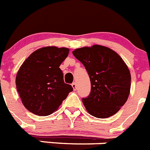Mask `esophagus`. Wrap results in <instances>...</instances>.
<instances>
[{
    "instance_id": "1",
    "label": "esophagus",
    "mask_w": 150,
    "mask_h": 150,
    "mask_svg": "<svg viewBox=\"0 0 150 150\" xmlns=\"http://www.w3.org/2000/svg\"><path fill=\"white\" fill-rule=\"evenodd\" d=\"M72 87L74 89V90H76V83H72Z\"/></svg>"
}]
</instances>
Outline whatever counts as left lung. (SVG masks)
<instances>
[{
  "label": "left lung",
  "mask_w": 150,
  "mask_h": 150,
  "mask_svg": "<svg viewBox=\"0 0 150 150\" xmlns=\"http://www.w3.org/2000/svg\"><path fill=\"white\" fill-rule=\"evenodd\" d=\"M73 54L83 64L90 79V93L82 98L86 111L98 118L117 113L127 100L131 80L122 58L111 48L98 45L77 48Z\"/></svg>",
  "instance_id": "1"
}]
</instances>
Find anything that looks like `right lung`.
I'll use <instances>...</instances> for the list:
<instances>
[{"mask_svg": "<svg viewBox=\"0 0 150 150\" xmlns=\"http://www.w3.org/2000/svg\"><path fill=\"white\" fill-rule=\"evenodd\" d=\"M69 53L67 48L48 46L32 53L18 70L16 85L25 108L39 116L55 112L72 92L60 69Z\"/></svg>", "mask_w": 150, "mask_h": 150, "instance_id": "obj_1", "label": "right lung"}]
</instances>
